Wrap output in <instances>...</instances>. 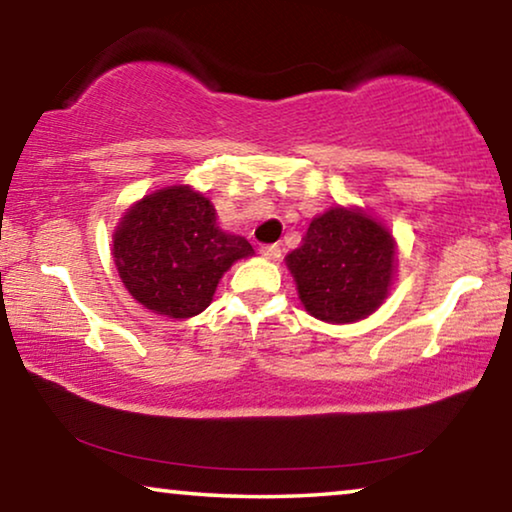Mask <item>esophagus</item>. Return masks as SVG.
<instances>
[{"label": "esophagus", "instance_id": "obj_1", "mask_svg": "<svg viewBox=\"0 0 512 512\" xmlns=\"http://www.w3.org/2000/svg\"><path fill=\"white\" fill-rule=\"evenodd\" d=\"M259 253H262L266 259H278L280 253H283V250H280L278 243H271V246H262V248H259Z\"/></svg>", "mask_w": 512, "mask_h": 512}]
</instances>
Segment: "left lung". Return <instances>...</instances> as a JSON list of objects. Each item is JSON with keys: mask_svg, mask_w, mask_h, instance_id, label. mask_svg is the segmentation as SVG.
Wrapping results in <instances>:
<instances>
[{"mask_svg": "<svg viewBox=\"0 0 512 512\" xmlns=\"http://www.w3.org/2000/svg\"><path fill=\"white\" fill-rule=\"evenodd\" d=\"M301 304L331 325L357 322L387 299L397 248L387 229L359 208L313 218L301 246L285 257Z\"/></svg>", "mask_w": 512, "mask_h": 512, "instance_id": "1", "label": "left lung"}]
</instances>
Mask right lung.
Here are the masks:
<instances>
[{"mask_svg":"<svg viewBox=\"0 0 512 512\" xmlns=\"http://www.w3.org/2000/svg\"><path fill=\"white\" fill-rule=\"evenodd\" d=\"M250 255L253 246L222 232L211 201L190 185L146 194L113 234L122 285L148 311L174 320L204 311L222 273Z\"/></svg>","mask_w":512,"mask_h":512,"instance_id":"right-lung-1","label":"right lung"}]
</instances>
